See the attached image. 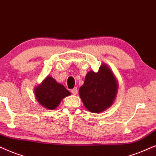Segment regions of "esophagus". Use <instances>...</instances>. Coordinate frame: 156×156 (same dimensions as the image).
<instances>
[{"label": "esophagus", "mask_w": 156, "mask_h": 156, "mask_svg": "<svg viewBox=\"0 0 156 156\" xmlns=\"http://www.w3.org/2000/svg\"><path fill=\"white\" fill-rule=\"evenodd\" d=\"M71 93L73 95H76V94H78V89H77V88H74L73 89H72Z\"/></svg>", "instance_id": "34e87169"}]
</instances>
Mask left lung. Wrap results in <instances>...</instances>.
<instances>
[{
	"label": "left lung",
	"mask_w": 156,
	"mask_h": 156,
	"mask_svg": "<svg viewBox=\"0 0 156 156\" xmlns=\"http://www.w3.org/2000/svg\"><path fill=\"white\" fill-rule=\"evenodd\" d=\"M118 83L109 67L103 64L98 71L90 70L79 88V95L86 109L99 113L112 106L117 94Z\"/></svg>",
	"instance_id": "1"
}]
</instances>
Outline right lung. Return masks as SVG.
<instances>
[{
	"label": "right lung",
	"instance_id": "add662e5",
	"mask_svg": "<svg viewBox=\"0 0 156 156\" xmlns=\"http://www.w3.org/2000/svg\"><path fill=\"white\" fill-rule=\"evenodd\" d=\"M34 93L37 101L47 109H55L62 98L71 94L63 85L51 76H47L42 83L35 87Z\"/></svg>",
	"mask_w": 156,
	"mask_h": 156
}]
</instances>
